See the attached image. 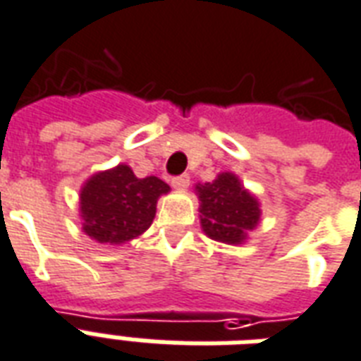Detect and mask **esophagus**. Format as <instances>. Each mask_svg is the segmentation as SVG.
<instances>
[{
	"label": "esophagus",
	"mask_w": 361,
	"mask_h": 361,
	"mask_svg": "<svg viewBox=\"0 0 361 361\" xmlns=\"http://www.w3.org/2000/svg\"><path fill=\"white\" fill-rule=\"evenodd\" d=\"M189 181H191L189 174L174 176V178H172V185H174L176 189H185V187H189Z\"/></svg>",
	"instance_id": "1"
}]
</instances>
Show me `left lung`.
<instances>
[{
	"label": "left lung",
	"instance_id": "obj_1",
	"mask_svg": "<svg viewBox=\"0 0 361 361\" xmlns=\"http://www.w3.org/2000/svg\"><path fill=\"white\" fill-rule=\"evenodd\" d=\"M200 224L206 235L225 244H240L246 231L259 221V202L240 185L235 174L224 172L212 183L197 185Z\"/></svg>",
	"mask_w": 361,
	"mask_h": 361
}]
</instances>
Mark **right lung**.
I'll return each instance as SVG.
<instances>
[{"instance_id": "obj_1", "label": "right lung", "mask_w": 361, "mask_h": 361, "mask_svg": "<svg viewBox=\"0 0 361 361\" xmlns=\"http://www.w3.org/2000/svg\"><path fill=\"white\" fill-rule=\"evenodd\" d=\"M169 191L162 180H140L126 164L92 176L81 191L82 231L100 244L130 240L149 229L157 199Z\"/></svg>"}]
</instances>
